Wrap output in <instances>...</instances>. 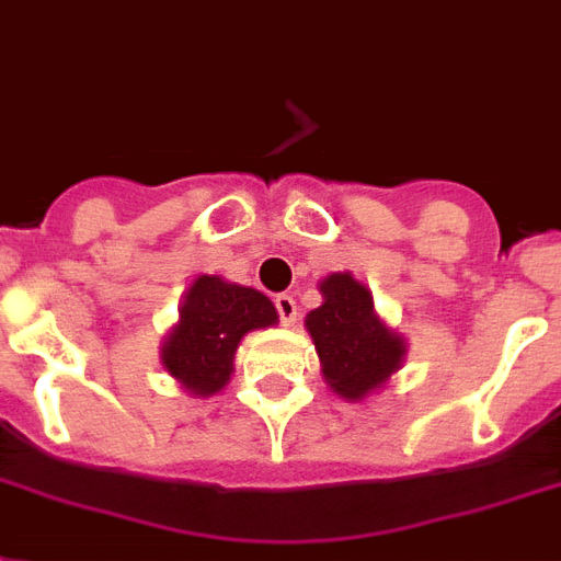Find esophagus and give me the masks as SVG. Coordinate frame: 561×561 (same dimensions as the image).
I'll list each match as a JSON object with an SVG mask.
<instances>
[{
    "mask_svg": "<svg viewBox=\"0 0 561 561\" xmlns=\"http://www.w3.org/2000/svg\"><path fill=\"white\" fill-rule=\"evenodd\" d=\"M275 309H277V318L284 327H291V323L298 321V304L291 295H277L275 298Z\"/></svg>",
    "mask_w": 561,
    "mask_h": 561,
    "instance_id": "esophagus-1",
    "label": "esophagus"
}]
</instances>
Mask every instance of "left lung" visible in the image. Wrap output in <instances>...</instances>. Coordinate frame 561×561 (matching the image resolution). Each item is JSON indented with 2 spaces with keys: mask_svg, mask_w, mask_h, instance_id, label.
<instances>
[{
  "mask_svg": "<svg viewBox=\"0 0 561 561\" xmlns=\"http://www.w3.org/2000/svg\"><path fill=\"white\" fill-rule=\"evenodd\" d=\"M321 291L323 304L307 314V330L327 383L337 396L358 401L396 373L404 341L375 318L369 291L353 275H330Z\"/></svg>",
  "mask_w": 561,
  "mask_h": 561,
  "instance_id": "8db88e82",
  "label": "left lung"
}]
</instances>
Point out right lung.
Wrapping results in <instances>:
<instances>
[{
	"label": "right lung",
	"instance_id": "add662e5",
	"mask_svg": "<svg viewBox=\"0 0 561 561\" xmlns=\"http://www.w3.org/2000/svg\"><path fill=\"white\" fill-rule=\"evenodd\" d=\"M275 321L272 300L257 289L215 275L197 277L163 346L165 369L194 396H215L229 381L240 337Z\"/></svg>",
	"mask_w": 561,
	"mask_h": 561
}]
</instances>
